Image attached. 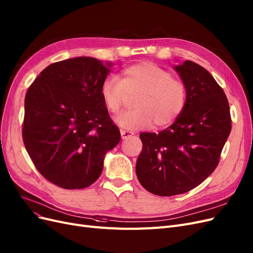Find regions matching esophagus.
I'll return each instance as SVG.
<instances>
[{"instance_id":"1","label":"esophagus","mask_w":253,"mask_h":253,"mask_svg":"<svg viewBox=\"0 0 253 253\" xmlns=\"http://www.w3.org/2000/svg\"><path fill=\"white\" fill-rule=\"evenodd\" d=\"M120 134H121V138L123 139H126V138L134 135V133L130 132V130H125V129H120Z\"/></svg>"}]
</instances>
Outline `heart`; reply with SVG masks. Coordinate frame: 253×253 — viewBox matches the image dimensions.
I'll list each match as a JSON object with an SVG mask.
<instances>
[{
  "instance_id": "heart-1",
  "label": "heart",
  "mask_w": 253,
  "mask_h": 253,
  "mask_svg": "<svg viewBox=\"0 0 253 253\" xmlns=\"http://www.w3.org/2000/svg\"><path fill=\"white\" fill-rule=\"evenodd\" d=\"M134 109L123 113L117 124L126 129L151 126L163 127L173 123L186 104V85L171 73L153 63L129 66L121 72V81L114 75L104 78L100 96L111 114H118L127 95L135 94Z\"/></svg>"
}]
</instances>
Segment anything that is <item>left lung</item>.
<instances>
[{
  "label": "left lung",
  "mask_w": 253,
  "mask_h": 253,
  "mask_svg": "<svg viewBox=\"0 0 253 253\" xmlns=\"http://www.w3.org/2000/svg\"><path fill=\"white\" fill-rule=\"evenodd\" d=\"M175 70L186 85L185 108L158 134H140L136 163L140 184L161 197L184 194L211 175L231 130L227 97L211 74L190 60Z\"/></svg>",
  "instance_id": "left-lung-1"
}]
</instances>
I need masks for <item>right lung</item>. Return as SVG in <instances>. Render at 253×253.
I'll return each instance as SVG.
<instances>
[{"instance_id": "add662e5", "label": "right lung", "mask_w": 253, "mask_h": 253, "mask_svg": "<svg viewBox=\"0 0 253 253\" xmlns=\"http://www.w3.org/2000/svg\"><path fill=\"white\" fill-rule=\"evenodd\" d=\"M110 68L93 57L65 59L43 69L26 93L25 147L41 175L59 187L93 184L120 141L100 96Z\"/></svg>"}]
</instances>
